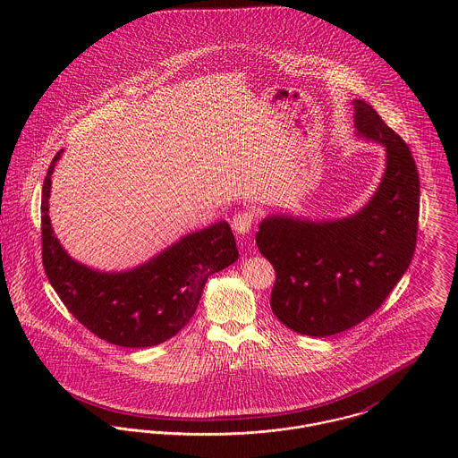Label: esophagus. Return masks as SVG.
I'll use <instances>...</instances> for the list:
<instances>
[{
    "label": "esophagus",
    "mask_w": 458,
    "mask_h": 458,
    "mask_svg": "<svg viewBox=\"0 0 458 458\" xmlns=\"http://www.w3.org/2000/svg\"><path fill=\"white\" fill-rule=\"evenodd\" d=\"M231 224H233V229L236 231V234H249L252 225H254V215L250 211H238L233 215L231 218Z\"/></svg>",
    "instance_id": "obj_1"
}]
</instances>
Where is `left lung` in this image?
I'll list each match as a JSON object with an SVG mask.
<instances>
[{
	"label": "left lung",
	"mask_w": 458,
	"mask_h": 458,
	"mask_svg": "<svg viewBox=\"0 0 458 458\" xmlns=\"http://www.w3.org/2000/svg\"><path fill=\"white\" fill-rule=\"evenodd\" d=\"M360 139L385 148L383 178L349 216L267 215L256 234L276 280L271 310L282 325L329 336L360 325L392 293L414 256L420 178L409 146L365 100H352Z\"/></svg>",
	"instance_id": "8db88e82"
}]
</instances>
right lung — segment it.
I'll return each instance as SVG.
<instances>
[{
  "instance_id": "1",
  "label": "right lung",
  "mask_w": 458,
  "mask_h": 458,
  "mask_svg": "<svg viewBox=\"0 0 458 458\" xmlns=\"http://www.w3.org/2000/svg\"><path fill=\"white\" fill-rule=\"evenodd\" d=\"M53 158L42 189V258L47 278L73 318L98 338L122 347H151L173 338L191 318L208 278L238 261L225 220L182 236L135 267L100 271L75 261L49 216Z\"/></svg>"
}]
</instances>
